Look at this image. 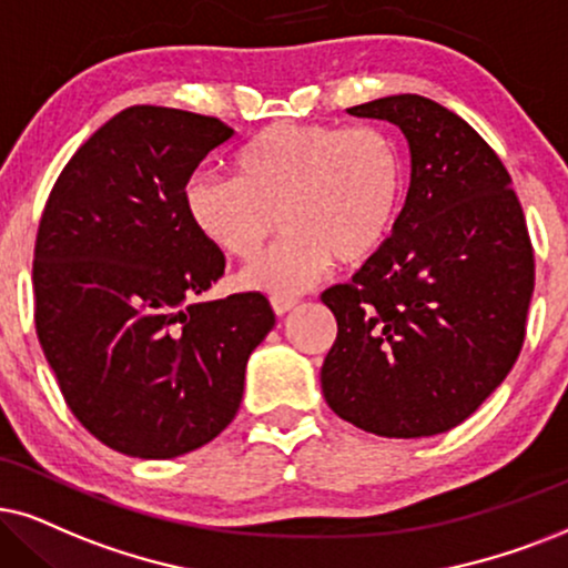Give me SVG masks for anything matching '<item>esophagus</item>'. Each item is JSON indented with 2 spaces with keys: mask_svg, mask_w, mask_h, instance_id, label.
Listing matches in <instances>:
<instances>
[{
  "mask_svg": "<svg viewBox=\"0 0 568 568\" xmlns=\"http://www.w3.org/2000/svg\"><path fill=\"white\" fill-rule=\"evenodd\" d=\"M298 301L296 298H285V296H272V308H275L277 317H283V314H288L293 306H296Z\"/></svg>",
  "mask_w": 568,
  "mask_h": 568,
  "instance_id": "obj_1",
  "label": "esophagus"
}]
</instances>
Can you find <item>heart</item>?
I'll list each match as a JSON object with an SVG mask.
<instances>
[{
	"label": "heart",
	"instance_id": "b5f03b06",
	"mask_svg": "<svg viewBox=\"0 0 568 568\" xmlns=\"http://www.w3.org/2000/svg\"><path fill=\"white\" fill-rule=\"evenodd\" d=\"M406 199V160L377 125L277 123L239 154V175L199 170L183 189L191 225L233 260H251L243 288L296 296L333 260L358 264L390 239Z\"/></svg>",
	"mask_w": 568,
	"mask_h": 568
}]
</instances>
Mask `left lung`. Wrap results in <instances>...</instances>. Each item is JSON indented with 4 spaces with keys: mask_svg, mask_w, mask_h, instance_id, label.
<instances>
[{
    "mask_svg": "<svg viewBox=\"0 0 568 568\" xmlns=\"http://www.w3.org/2000/svg\"><path fill=\"white\" fill-rule=\"evenodd\" d=\"M348 114L400 128L412 183L390 239L351 283L322 293L337 322L322 393L364 433H448L521 351L535 291L521 204L483 135L433 99L398 93Z\"/></svg>",
    "mask_w": 568,
    "mask_h": 568,
    "instance_id": "1",
    "label": "left lung"
}]
</instances>
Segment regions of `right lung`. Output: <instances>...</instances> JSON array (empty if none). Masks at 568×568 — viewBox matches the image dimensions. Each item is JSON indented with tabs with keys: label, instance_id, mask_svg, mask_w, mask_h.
<instances>
[{
	"label": "right lung",
	"instance_id": "add662e5",
	"mask_svg": "<svg viewBox=\"0 0 568 568\" xmlns=\"http://www.w3.org/2000/svg\"><path fill=\"white\" fill-rule=\"evenodd\" d=\"M233 128L135 104L64 164L33 251L36 333L70 412L112 450L175 458L214 440L275 327L262 293L201 301L225 256L183 189Z\"/></svg>",
	"mask_w": 568,
	"mask_h": 568
}]
</instances>
